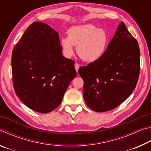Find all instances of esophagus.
Instances as JSON below:
<instances>
[{
    "label": "esophagus",
    "instance_id": "1",
    "mask_svg": "<svg viewBox=\"0 0 151 151\" xmlns=\"http://www.w3.org/2000/svg\"><path fill=\"white\" fill-rule=\"evenodd\" d=\"M75 69L76 72H78V68H79V65L78 63H75Z\"/></svg>",
    "mask_w": 151,
    "mask_h": 151
}]
</instances>
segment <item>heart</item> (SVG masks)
<instances>
[{"label":"heart","mask_w":151,"mask_h":151,"mask_svg":"<svg viewBox=\"0 0 151 151\" xmlns=\"http://www.w3.org/2000/svg\"><path fill=\"white\" fill-rule=\"evenodd\" d=\"M109 44V37L105 30L93 24H81L70 28L68 37L60 40L64 55L69 58L74 54V46L82 60L93 63L103 57Z\"/></svg>","instance_id":"1"}]
</instances>
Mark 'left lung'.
<instances>
[{
	"label": "left lung",
	"instance_id": "obj_1",
	"mask_svg": "<svg viewBox=\"0 0 151 151\" xmlns=\"http://www.w3.org/2000/svg\"><path fill=\"white\" fill-rule=\"evenodd\" d=\"M139 72V44L121 21L103 57L78 71L86 104L95 112L116 108L133 92Z\"/></svg>",
	"mask_w": 151,
	"mask_h": 151
}]
</instances>
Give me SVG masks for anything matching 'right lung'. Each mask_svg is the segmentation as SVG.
I'll list each match as a JSON object with an SVG mask.
<instances>
[{
	"label": "right lung",
	"instance_id": "obj_1",
	"mask_svg": "<svg viewBox=\"0 0 151 151\" xmlns=\"http://www.w3.org/2000/svg\"><path fill=\"white\" fill-rule=\"evenodd\" d=\"M11 64L17 95L40 113L59 105L76 76L75 62L63 57L58 32L42 22L28 27L12 50Z\"/></svg>",
	"mask_w": 151,
	"mask_h": 151
}]
</instances>
